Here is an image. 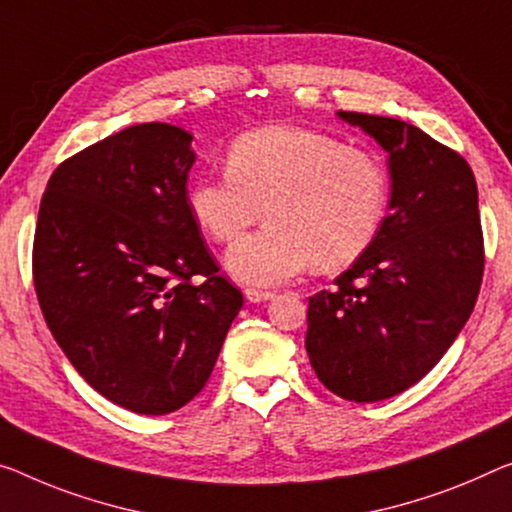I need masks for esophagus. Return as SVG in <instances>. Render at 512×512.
I'll return each instance as SVG.
<instances>
[{"label":"esophagus","instance_id":"obj_1","mask_svg":"<svg viewBox=\"0 0 512 512\" xmlns=\"http://www.w3.org/2000/svg\"><path fill=\"white\" fill-rule=\"evenodd\" d=\"M245 297H247V302L258 304V302L272 300L274 293L272 290H263V288H245Z\"/></svg>","mask_w":512,"mask_h":512}]
</instances>
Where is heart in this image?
Masks as SVG:
<instances>
[{"mask_svg": "<svg viewBox=\"0 0 512 512\" xmlns=\"http://www.w3.org/2000/svg\"><path fill=\"white\" fill-rule=\"evenodd\" d=\"M389 206V174L364 148L325 132L267 125L229 146L226 171L196 178L187 208L212 242H235L226 270L242 283L274 286L316 263L336 270L371 247Z\"/></svg>", "mask_w": 512, "mask_h": 512, "instance_id": "1", "label": "heart"}]
</instances>
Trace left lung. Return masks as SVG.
Returning a JSON list of instances; mask_svg holds the SVG:
<instances>
[{
  "label": "left lung",
  "instance_id": "left-lung-1",
  "mask_svg": "<svg viewBox=\"0 0 512 512\" xmlns=\"http://www.w3.org/2000/svg\"><path fill=\"white\" fill-rule=\"evenodd\" d=\"M389 153V215L334 288L309 297L306 352L325 387L352 403L410 389L451 348L483 281L474 171L414 125L338 112Z\"/></svg>",
  "mask_w": 512,
  "mask_h": 512
}]
</instances>
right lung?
<instances>
[{
    "instance_id": "1",
    "label": "right lung",
    "mask_w": 512,
    "mask_h": 512,
    "mask_svg": "<svg viewBox=\"0 0 512 512\" xmlns=\"http://www.w3.org/2000/svg\"><path fill=\"white\" fill-rule=\"evenodd\" d=\"M190 132L141 123L54 169L34 233V288L70 364L107 400L169 414L206 387L242 293L187 208Z\"/></svg>"
}]
</instances>
